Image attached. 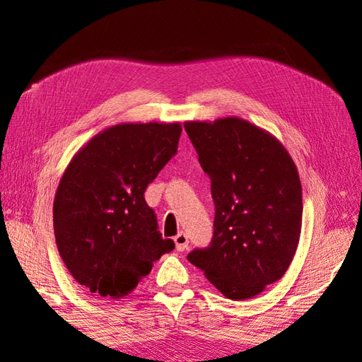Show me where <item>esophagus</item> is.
<instances>
[{
	"mask_svg": "<svg viewBox=\"0 0 362 362\" xmlns=\"http://www.w3.org/2000/svg\"><path fill=\"white\" fill-rule=\"evenodd\" d=\"M174 243H175V249L179 250V252H183V250H187L188 249V236H187V233H183V232H180L179 235H177L175 238H174Z\"/></svg>",
	"mask_w": 362,
	"mask_h": 362,
	"instance_id": "34e87169",
	"label": "esophagus"
}]
</instances>
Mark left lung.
<instances>
[{
  "instance_id": "obj_1",
  "label": "left lung",
  "mask_w": 362,
  "mask_h": 362,
  "mask_svg": "<svg viewBox=\"0 0 362 362\" xmlns=\"http://www.w3.org/2000/svg\"><path fill=\"white\" fill-rule=\"evenodd\" d=\"M185 130L210 175L214 232L188 253L227 298L258 296L280 280L302 230V185L284 146L249 121H187Z\"/></svg>"
}]
</instances>
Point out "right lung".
<instances>
[{"label": "right lung", "mask_w": 362, "mask_h": 362, "mask_svg": "<svg viewBox=\"0 0 362 362\" xmlns=\"http://www.w3.org/2000/svg\"><path fill=\"white\" fill-rule=\"evenodd\" d=\"M180 134V122L117 124L66 166L54 199V235L66 269L91 294H130L174 249L144 191L175 156Z\"/></svg>", "instance_id": "right-lung-1"}]
</instances>
